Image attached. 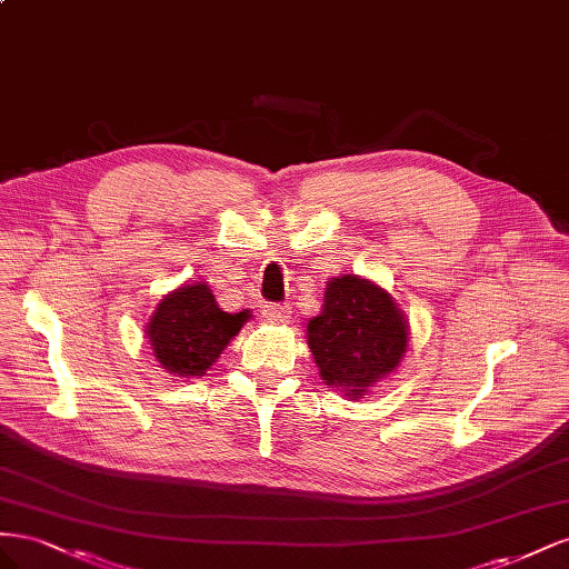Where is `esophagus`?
Listing matches in <instances>:
<instances>
[{
  "label": "esophagus",
  "mask_w": 569,
  "mask_h": 569,
  "mask_svg": "<svg viewBox=\"0 0 569 569\" xmlns=\"http://www.w3.org/2000/svg\"><path fill=\"white\" fill-rule=\"evenodd\" d=\"M262 319L269 321V323H286L290 319V312H288L286 305H273L271 302V305H264Z\"/></svg>",
  "instance_id": "1"
}]
</instances>
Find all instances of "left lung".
<instances>
[{
	"mask_svg": "<svg viewBox=\"0 0 569 569\" xmlns=\"http://www.w3.org/2000/svg\"><path fill=\"white\" fill-rule=\"evenodd\" d=\"M408 338V321L391 293L355 273L327 283L323 310L307 323V346L323 383L350 398H362L391 375Z\"/></svg>",
	"mask_w": 569,
	"mask_h": 569,
	"instance_id": "obj_1",
	"label": "left lung"
}]
</instances>
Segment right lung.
<instances>
[{"mask_svg":"<svg viewBox=\"0 0 569 569\" xmlns=\"http://www.w3.org/2000/svg\"><path fill=\"white\" fill-rule=\"evenodd\" d=\"M250 312L229 315L217 305L207 283L176 288L157 305L144 327L157 362L176 377H204Z\"/></svg>","mask_w":569,"mask_h":569,"instance_id":"obj_1","label":"right lung"}]
</instances>
